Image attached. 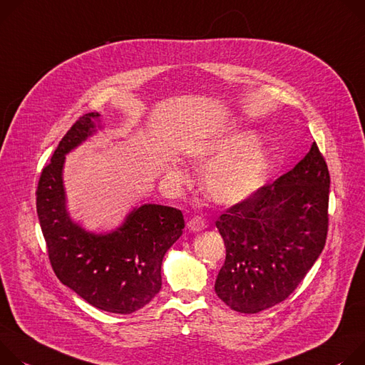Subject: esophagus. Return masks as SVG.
Wrapping results in <instances>:
<instances>
[{
  "label": "esophagus",
  "instance_id": "34e87169",
  "mask_svg": "<svg viewBox=\"0 0 365 365\" xmlns=\"http://www.w3.org/2000/svg\"><path fill=\"white\" fill-rule=\"evenodd\" d=\"M188 229L191 230V232H201V230H205L206 229V222H205V219L203 217H200V216H195V217H192L190 222H188Z\"/></svg>",
  "mask_w": 365,
  "mask_h": 365
}]
</instances>
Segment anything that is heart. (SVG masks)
Here are the masks:
<instances>
[{"mask_svg": "<svg viewBox=\"0 0 365 365\" xmlns=\"http://www.w3.org/2000/svg\"><path fill=\"white\" fill-rule=\"evenodd\" d=\"M195 156L203 165H210L203 187L220 206H235L252 197L265 184L271 165L268 150L252 130L229 133L198 149ZM168 177L177 182L184 180L175 167L168 168Z\"/></svg>", "mask_w": 365, "mask_h": 365, "instance_id": "heart-1", "label": "heart"}]
</instances>
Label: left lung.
<instances>
[{"instance_id": "8db88e82", "label": "left lung", "mask_w": 365, "mask_h": 365, "mask_svg": "<svg viewBox=\"0 0 365 365\" xmlns=\"http://www.w3.org/2000/svg\"><path fill=\"white\" fill-rule=\"evenodd\" d=\"M329 185L313 142L292 171L219 217L226 259L215 290L232 310L258 313L297 289L325 247Z\"/></svg>"}]
</instances>
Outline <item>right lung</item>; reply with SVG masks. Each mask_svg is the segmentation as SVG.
I'll return each mask as SVG.
<instances>
[{
  "mask_svg": "<svg viewBox=\"0 0 365 365\" xmlns=\"http://www.w3.org/2000/svg\"><path fill=\"white\" fill-rule=\"evenodd\" d=\"M97 121L98 113H87L62 138L40 174L36 209L62 284L97 309L130 314L159 293L162 259L182 235L184 217L174 207L143 205L110 233L87 232L72 222L62 180L65 155L97 132Z\"/></svg>",
  "mask_w": 365,
  "mask_h": 365,
  "instance_id": "add662e5",
  "label": "right lung"
}]
</instances>
